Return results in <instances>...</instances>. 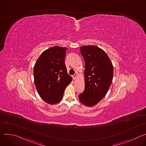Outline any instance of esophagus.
I'll list each match as a JSON object with an SVG mask.
<instances>
[{"label":"esophagus","instance_id":"1","mask_svg":"<svg viewBox=\"0 0 146 146\" xmlns=\"http://www.w3.org/2000/svg\"><path fill=\"white\" fill-rule=\"evenodd\" d=\"M72 77H73V78L74 80H75V79L77 77V74H74Z\"/></svg>","mask_w":146,"mask_h":146}]
</instances>
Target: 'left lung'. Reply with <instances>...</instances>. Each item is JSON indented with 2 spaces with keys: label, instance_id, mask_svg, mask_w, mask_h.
Here are the masks:
<instances>
[{
  "label": "left lung",
  "instance_id": "8db88e82",
  "mask_svg": "<svg viewBox=\"0 0 146 146\" xmlns=\"http://www.w3.org/2000/svg\"><path fill=\"white\" fill-rule=\"evenodd\" d=\"M80 52L85 61V88L80 101L94 106L105 97L113 78V64L107 54L94 46H82Z\"/></svg>",
  "mask_w": 146,
  "mask_h": 146
}]
</instances>
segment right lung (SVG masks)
<instances>
[{
    "instance_id": "right-lung-1",
    "label": "right lung",
    "mask_w": 146,
    "mask_h": 146,
    "mask_svg": "<svg viewBox=\"0 0 146 146\" xmlns=\"http://www.w3.org/2000/svg\"><path fill=\"white\" fill-rule=\"evenodd\" d=\"M66 47L55 46L43 51L34 66L33 74L37 91L46 102L57 103L62 98L72 77L65 64Z\"/></svg>"
}]
</instances>
